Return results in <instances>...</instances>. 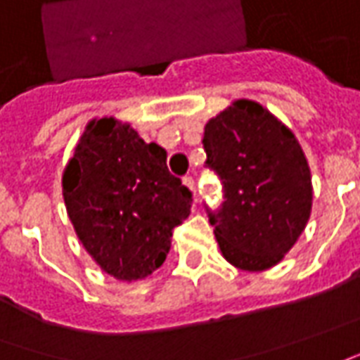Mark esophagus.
<instances>
[{"mask_svg":"<svg viewBox=\"0 0 360 360\" xmlns=\"http://www.w3.org/2000/svg\"><path fill=\"white\" fill-rule=\"evenodd\" d=\"M183 185H185V187H189V189L193 191V193H195V200H197V191H195V179H193L191 175H185V177H183Z\"/></svg>","mask_w":360,"mask_h":360,"instance_id":"esophagus-1","label":"esophagus"}]
</instances>
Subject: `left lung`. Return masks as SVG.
Masks as SVG:
<instances>
[{
  "label": "left lung",
  "mask_w": 360,
  "mask_h": 360,
  "mask_svg": "<svg viewBox=\"0 0 360 360\" xmlns=\"http://www.w3.org/2000/svg\"><path fill=\"white\" fill-rule=\"evenodd\" d=\"M205 167L222 183V202L209 209L222 256L248 272L283 258L311 212V173L297 139L258 102L236 100L209 120Z\"/></svg>",
  "instance_id": "1"
}]
</instances>
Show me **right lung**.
<instances>
[{
    "label": "right lung",
    "instance_id": "add662e5",
    "mask_svg": "<svg viewBox=\"0 0 360 360\" xmlns=\"http://www.w3.org/2000/svg\"><path fill=\"white\" fill-rule=\"evenodd\" d=\"M78 238L100 268L141 280L165 262L193 193L167 169V153L114 118L92 120L63 175Z\"/></svg>",
    "mask_w": 360,
    "mask_h": 360
}]
</instances>
